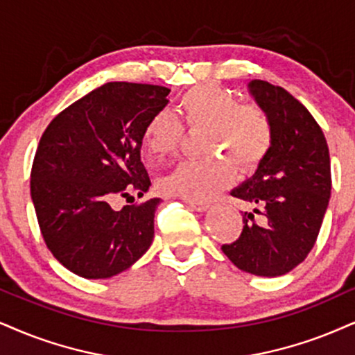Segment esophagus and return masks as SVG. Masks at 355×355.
I'll return each mask as SVG.
<instances>
[{"label":"esophagus","mask_w":355,"mask_h":355,"mask_svg":"<svg viewBox=\"0 0 355 355\" xmlns=\"http://www.w3.org/2000/svg\"><path fill=\"white\" fill-rule=\"evenodd\" d=\"M187 204H189L191 207L194 209V211H198V212H204V211H207L209 207H211V204L202 202V200H189V199H187Z\"/></svg>","instance_id":"34e87169"}]
</instances>
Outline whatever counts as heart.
Returning <instances> with one entry per match:
<instances>
[{"mask_svg":"<svg viewBox=\"0 0 355 355\" xmlns=\"http://www.w3.org/2000/svg\"><path fill=\"white\" fill-rule=\"evenodd\" d=\"M179 113L189 131H207L204 151L212 156L202 161H184L161 187L169 194L189 200H205L224 191L234 181L235 168L252 171L260 166L273 144V123L257 103H240L230 90L218 85H200L179 98ZM184 128L168 110H159L144 126L143 143L153 157L176 155Z\"/></svg>","mask_w":355,"mask_h":355,"instance_id":"heart-1","label":"heart"}]
</instances>
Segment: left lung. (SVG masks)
<instances>
[{
    "label": "left lung",
    "instance_id": "obj_1",
    "mask_svg": "<svg viewBox=\"0 0 355 355\" xmlns=\"http://www.w3.org/2000/svg\"><path fill=\"white\" fill-rule=\"evenodd\" d=\"M252 94L273 123V144L255 176L232 191L252 205L222 252L237 268L279 277L308 257L331 198L329 148L311 113L283 87L253 80Z\"/></svg>",
    "mask_w": 355,
    "mask_h": 355
}]
</instances>
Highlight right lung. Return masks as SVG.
I'll return each instance as SVG.
<instances>
[{
    "label": "right lung",
    "mask_w": 355,
    "mask_h": 355,
    "mask_svg": "<svg viewBox=\"0 0 355 355\" xmlns=\"http://www.w3.org/2000/svg\"><path fill=\"white\" fill-rule=\"evenodd\" d=\"M169 89L108 82L51 121L31 169V198L42 239L59 263L82 278H108L150 248L159 199L143 198L151 181L139 157L144 126L168 105Z\"/></svg>",
    "instance_id": "1"
}]
</instances>
